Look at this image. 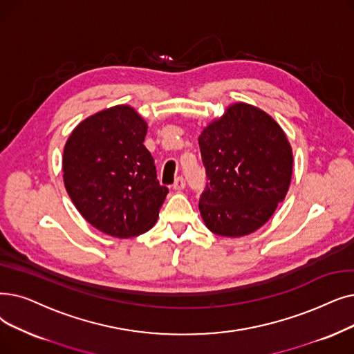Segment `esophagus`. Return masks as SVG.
Segmentation results:
<instances>
[{"mask_svg":"<svg viewBox=\"0 0 354 354\" xmlns=\"http://www.w3.org/2000/svg\"><path fill=\"white\" fill-rule=\"evenodd\" d=\"M185 185H187L185 179H183L182 176H178V178L175 179V182H174V189H175V191H182L183 188H185Z\"/></svg>","mask_w":354,"mask_h":354,"instance_id":"34e87169","label":"esophagus"}]
</instances>
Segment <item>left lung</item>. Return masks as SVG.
Segmentation results:
<instances>
[{
  "mask_svg": "<svg viewBox=\"0 0 354 354\" xmlns=\"http://www.w3.org/2000/svg\"><path fill=\"white\" fill-rule=\"evenodd\" d=\"M207 174L199 196L205 225L224 237L256 232L285 199L292 176V149L270 115L233 104L198 137Z\"/></svg>",
  "mask_w": 354,
  "mask_h": 354,
  "instance_id": "1",
  "label": "left lung"
}]
</instances>
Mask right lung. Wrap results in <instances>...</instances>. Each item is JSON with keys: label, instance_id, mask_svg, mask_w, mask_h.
Returning a JSON list of instances; mask_svg holds the SVG:
<instances>
[{"label": "right lung", "instance_id": "right-lung-1", "mask_svg": "<svg viewBox=\"0 0 354 354\" xmlns=\"http://www.w3.org/2000/svg\"><path fill=\"white\" fill-rule=\"evenodd\" d=\"M146 121L129 105L84 120L64 150L65 188L82 217L100 232L120 239L155 225L169 189L143 145Z\"/></svg>", "mask_w": 354, "mask_h": 354}]
</instances>
